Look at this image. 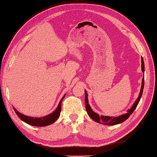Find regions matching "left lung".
<instances>
[{
    "instance_id": "8db88e82",
    "label": "left lung",
    "mask_w": 157,
    "mask_h": 157,
    "mask_svg": "<svg viewBox=\"0 0 157 157\" xmlns=\"http://www.w3.org/2000/svg\"><path fill=\"white\" fill-rule=\"evenodd\" d=\"M141 70H142L143 74L144 73V60L143 57L141 58ZM144 75L143 76V79H142V85H141L140 88V91L138 98H136V100L135 102L133 103V105L130 109L127 110V113L126 114H121L120 116L118 117H109V116H105V115H101L99 116V114H97V113H94L93 109H91L90 106L89 104V99H88V94L86 93V90H85V105H86V112L89 114V116L92 118V119L94 120L95 122H97L98 123L102 124L105 125H115L118 124H121L122 123H123L128 118L130 115L134 112V110H135L136 108L137 105H138L139 102L140 100V98L142 97L143 94V89H144Z\"/></svg>"
}]
</instances>
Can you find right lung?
<instances>
[{
    "label": "right lung",
    "instance_id": "1",
    "mask_svg": "<svg viewBox=\"0 0 157 157\" xmlns=\"http://www.w3.org/2000/svg\"><path fill=\"white\" fill-rule=\"evenodd\" d=\"M66 94H64L61 98L60 101L59 105L57 106L56 109L53 111L52 113L48 114L47 116H44L43 117H29L26 115H24L23 114L19 113L18 110L15 109L13 106V109L17 114V116L21 118L25 123H27L28 124L34 126V127H46V126H48L54 123L58 119V118L60 116V111H61V103L63 100V98L65 97Z\"/></svg>",
    "mask_w": 157,
    "mask_h": 157
}]
</instances>
